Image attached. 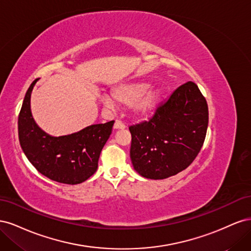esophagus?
Listing matches in <instances>:
<instances>
[{
    "mask_svg": "<svg viewBox=\"0 0 251 251\" xmlns=\"http://www.w3.org/2000/svg\"><path fill=\"white\" fill-rule=\"evenodd\" d=\"M125 127H126L125 124L120 120H116L115 124H114V128H115V130H120V128H125Z\"/></svg>",
    "mask_w": 251,
    "mask_h": 251,
    "instance_id": "34e87169",
    "label": "esophagus"
}]
</instances>
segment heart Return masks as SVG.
Instances as JSON below:
<instances>
[{
    "instance_id": "1",
    "label": "heart",
    "mask_w": 251,
    "mask_h": 251,
    "mask_svg": "<svg viewBox=\"0 0 251 251\" xmlns=\"http://www.w3.org/2000/svg\"><path fill=\"white\" fill-rule=\"evenodd\" d=\"M150 83L139 81L126 83L112 91V96L116 101L130 104L132 111L138 115H144L153 111L161 100V92L158 89H149ZM101 102L105 107H113L114 101L109 95H101Z\"/></svg>"
}]
</instances>
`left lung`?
I'll return each mask as SVG.
<instances>
[{"mask_svg": "<svg viewBox=\"0 0 251 251\" xmlns=\"http://www.w3.org/2000/svg\"><path fill=\"white\" fill-rule=\"evenodd\" d=\"M208 107L198 86L187 81L156 108L149 120L131 126L134 170L148 179H165L185 170L203 146Z\"/></svg>", "mask_w": 251, "mask_h": 251, "instance_id": "left-lung-1", "label": "left lung"}]
</instances>
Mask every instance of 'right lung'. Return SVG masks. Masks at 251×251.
I'll return each mask as SVG.
<instances>
[{"instance_id": "obj_1", "label": "right lung", "mask_w": 251, "mask_h": 251, "mask_svg": "<svg viewBox=\"0 0 251 251\" xmlns=\"http://www.w3.org/2000/svg\"><path fill=\"white\" fill-rule=\"evenodd\" d=\"M36 81L27 90L19 115L21 148L44 176L59 183H81L97 171L98 159L112 133L114 120L59 137L47 134L35 124L30 109V98Z\"/></svg>"}]
</instances>
